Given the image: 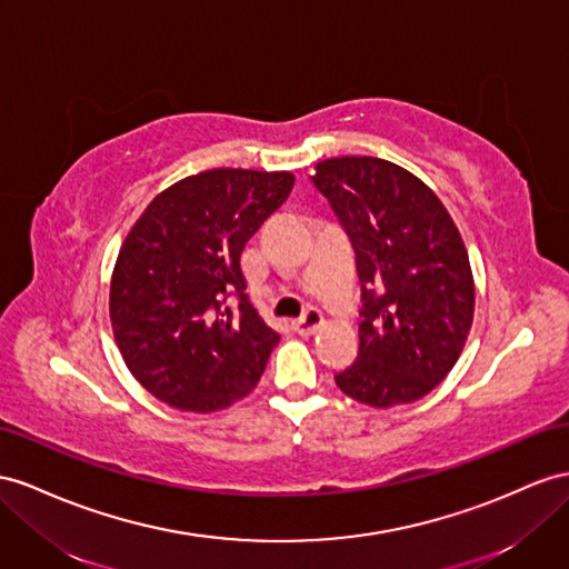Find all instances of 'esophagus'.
I'll return each instance as SVG.
<instances>
[{"label": "esophagus", "mask_w": 569, "mask_h": 569, "mask_svg": "<svg viewBox=\"0 0 569 569\" xmlns=\"http://www.w3.org/2000/svg\"><path fill=\"white\" fill-rule=\"evenodd\" d=\"M325 325V317L319 310L310 308L308 312H305L300 319H296L293 322V329L300 333V337H312V333H317L319 329H322Z\"/></svg>", "instance_id": "esophagus-1"}]
</instances>
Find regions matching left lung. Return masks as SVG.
Listing matches in <instances>:
<instances>
[{
  "label": "left lung",
  "mask_w": 569,
  "mask_h": 569,
  "mask_svg": "<svg viewBox=\"0 0 569 569\" xmlns=\"http://www.w3.org/2000/svg\"><path fill=\"white\" fill-rule=\"evenodd\" d=\"M312 182L351 238L362 286L358 358L333 380L375 409L423 399L457 366L473 325L457 223L423 180L385 158H325Z\"/></svg>",
  "instance_id": "left-lung-1"
}]
</instances>
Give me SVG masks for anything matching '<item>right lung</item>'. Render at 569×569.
<instances>
[{
    "mask_svg": "<svg viewBox=\"0 0 569 569\" xmlns=\"http://www.w3.org/2000/svg\"><path fill=\"white\" fill-rule=\"evenodd\" d=\"M293 182L290 170H203L158 192L129 228L110 279L114 343L172 409H228L264 372L281 337L247 300L240 254Z\"/></svg>",
    "mask_w": 569,
    "mask_h": 569,
    "instance_id": "right-lung-1",
    "label": "right lung"
}]
</instances>
